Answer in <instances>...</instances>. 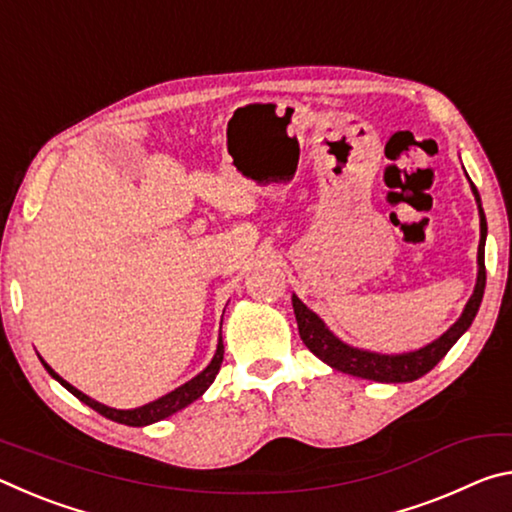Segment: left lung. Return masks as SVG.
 Masks as SVG:
<instances>
[{"mask_svg":"<svg viewBox=\"0 0 512 512\" xmlns=\"http://www.w3.org/2000/svg\"><path fill=\"white\" fill-rule=\"evenodd\" d=\"M472 192L476 203H479V214H481V241H479V277H476V287L470 302L465 305L463 316L456 320V323L447 329V332L440 336L438 341L429 343L427 348H422L418 352H409V354H375V352H366V350H357L350 348V345L341 343L336 336L329 332V329L323 325L314 311L307 309L302 302L293 296V311H296V320H298V332L302 343L316 354L320 361H325L327 366H332L334 370L348 372V375L354 377H363V379H372V381H386V384H397V381H413L436 366V363L445 357L449 348L461 339V334L467 327L472 325V320L479 311V305L483 300V289H485V232H488V225H485V214L481 207V198L476 187L472 185Z\"/></svg>","mask_w":512,"mask_h":512,"instance_id":"obj_1","label":"left lung"}]
</instances>
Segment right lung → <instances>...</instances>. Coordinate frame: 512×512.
Listing matches in <instances>:
<instances>
[{
    "label": "right lung",
    "mask_w": 512,
    "mask_h": 512,
    "mask_svg": "<svg viewBox=\"0 0 512 512\" xmlns=\"http://www.w3.org/2000/svg\"><path fill=\"white\" fill-rule=\"evenodd\" d=\"M221 361H223V341L219 339V348H216V354L214 359L210 361V366H207L201 375H196L192 381H187V384H183L180 388H176V391H171L169 395L160 397V400H155L151 404H144L140 406V409H131V411H119V409H110V406H103L99 402L90 400L88 395H83L81 391H76V388L72 384H67V381L63 377H58L54 370H51L45 361V368L49 370V375L58 379L60 384H63L69 393L79 397V400L83 404H88L90 409H94L97 413H101L103 418L108 420H115L119 424H128V427H144V424H151V422H158V420H164L169 418V415H173L180 409H185L187 404H192L194 400H198L207 388H210L212 381L216 379V375H219L221 370Z\"/></svg>",
    "instance_id": "1"
}]
</instances>
